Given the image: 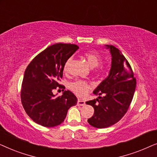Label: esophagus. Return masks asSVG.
<instances>
[{
    "label": "esophagus",
    "instance_id": "34e87169",
    "mask_svg": "<svg viewBox=\"0 0 157 157\" xmlns=\"http://www.w3.org/2000/svg\"><path fill=\"white\" fill-rule=\"evenodd\" d=\"M85 104H86V102L84 101L81 99H78V101H77V105H78V106H84Z\"/></svg>",
    "mask_w": 157,
    "mask_h": 157
}]
</instances>
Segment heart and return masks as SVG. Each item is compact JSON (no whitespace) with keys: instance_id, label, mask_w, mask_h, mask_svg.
<instances>
[{"instance_id":"1","label":"heart","mask_w":157,"mask_h":157,"mask_svg":"<svg viewBox=\"0 0 157 157\" xmlns=\"http://www.w3.org/2000/svg\"><path fill=\"white\" fill-rule=\"evenodd\" d=\"M83 57L85 58L86 61L91 68L97 67L98 65H100L102 61L101 56L94 51H89L85 52L83 53ZM71 60V59H68L64 64L63 71L65 72L68 71ZM69 89L79 97H83L89 93L90 89H91V86L87 81L76 80L70 83Z\"/></svg>"}]
</instances>
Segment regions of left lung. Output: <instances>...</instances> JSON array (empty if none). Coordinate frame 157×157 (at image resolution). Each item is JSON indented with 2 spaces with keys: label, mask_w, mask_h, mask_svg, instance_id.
<instances>
[{
  "label": "left lung",
  "mask_w": 157,
  "mask_h": 157,
  "mask_svg": "<svg viewBox=\"0 0 157 157\" xmlns=\"http://www.w3.org/2000/svg\"><path fill=\"white\" fill-rule=\"evenodd\" d=\"M106 47L111 55L110 72L93 92L99 96L86 102L94 109L93 117L88 122L98 128L109 127L125 115L136 84L132 67L121 51L111 45H106ZM102 94L104 97L100 96Z\"/></svg>",
  "instance_id": "1"
}]
</instances>
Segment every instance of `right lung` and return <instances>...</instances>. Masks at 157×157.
I'll return each instance as SVG.
<instances>
[{
	"label": "right lung",
	"mask_w": 157,
	"mask_h": 157,
	"mask_svg": "<svg viewBox=\"0 0 157 157\" xmlns=\"http://www.w3.org/2000/svg\"><path fill=\"white\" fill-rule=\"evenodd\" d=\"M78 48L75 44H53L36 56L27 66L21 91V103L36 124L46 127L59 125L68 109L76 105L78 99L71 91H64L63 95L56 97L53 90L57 87L65 89L59 83L63 66Z\"/></svg>",
	"instance_id": "right-lung-1"
}]
</instances>
